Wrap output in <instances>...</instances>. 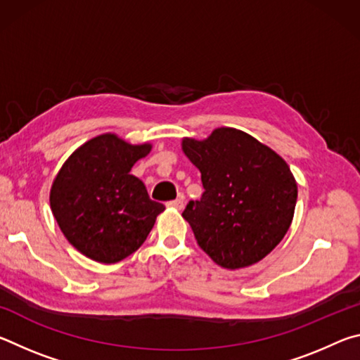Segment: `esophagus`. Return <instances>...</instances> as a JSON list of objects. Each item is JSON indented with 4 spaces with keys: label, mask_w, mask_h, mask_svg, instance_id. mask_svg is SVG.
I'll return each instance as SVG.
<instances>
[{
    "label": "esophagus",
    "mask_w": 360,
    "mask_h": 360,
    "mask_svg": "<svg viewBox=\"0 0 360 360\" xmlns=\"http://www.w3.org/2000/svg\"><path fill=\"white\" fill-rule=\"evenodd\" d=\"M167 206H169V208H176V210H182V206H184V198L179 197L176 200H172V202H168Z\"/></svg>",
    "instance_id": "obj_1"
}]
</instances>
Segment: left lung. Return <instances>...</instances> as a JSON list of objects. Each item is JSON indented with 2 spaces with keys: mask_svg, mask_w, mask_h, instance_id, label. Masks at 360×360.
Segmentation results:
<instances>
[{
  "mask_svg": "<svg viewBox=\"0 0 360 360\" xmlns=\"http://www.w3.org/2000/svg\"><path fill=\"white\" fill-rule=\"evenodd\" d=\"M182 150L202 173L205 192L188 202L182 217L198 246L229 270L257 264L290 227L297 182L275 150L248 133L221 127Z\"/></svg>",
  "mask_w": 360,
  "mask_h": 360,
  "instance_id": "left-lung-1",
  "label": "left lung"
}]
</instances>
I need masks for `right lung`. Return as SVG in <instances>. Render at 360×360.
Listing matches in <instances>:
<instances>
[{
	"mask_svg": "<svg viewBox=\"0 0 360 360\" xmlns=\"http://www.w3.org/2000/svg\"><path fill=\"white\" fill-rule=\"evenodd\" d=\"M150 148L105 133L72 152L53 179L52 214L66 240L89 259L115 264L129 257L165 210L130 174Z\"/></svg>",
	"mask_w": 360,
	"mask_h": 360,
	"instance_id": "1",
	"label": "right lung"
}]
</instances>
